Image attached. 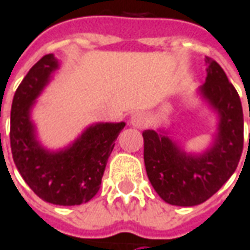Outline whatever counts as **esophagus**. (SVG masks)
Masks as SVG:
<instances>
[{"mask_svg":"<svg viewBox=\"0 0 250 250\" xmlns=\"http://www.w3.org/2000/svg\"><path fill=\"white\" fill-rule=\"evenodd\" d=\"M145 124H146V117H145L144 113H136V114H133L132 118H130V125H132L133 128H144Z\"/></svg>","mask_w":250,"mask_h":250,"instance_id":"esophagus-1","label":"esophagus"}]
</instances>
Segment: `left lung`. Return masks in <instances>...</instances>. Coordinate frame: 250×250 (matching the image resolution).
I'll use <instances>...</instances> for the list:
<instances>
[{
    "mask_svg": "<svg viewBox=\"0 0 250 250\" xmlns=\"http://www.w3.org/2000/svg\"><path fill=\"white\" fill-rule=\"evenodd\" d=\"M207 77L198 94L218 116L213 144L202 153H187L166 129H146L144 163L150 185L163 201L191 207L213 196L234 173L244 148V114L238 93L222 67L205 59Z\"/></svg>",
    "mask_w": 250,
    "mask_h": 250,
    "instance_id": "8db88e82",
    "label": "left lung"
}]
</instances>
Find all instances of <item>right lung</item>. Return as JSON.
Listing matches in <instances>:
<instances>
[{"label":"right lung","instance_id":"right-lung-1","mask_svg":"<svg viewBox=\"0 0 250 250\" xmlns=\"http://www.w3.org/2000/svg\"><path fill=\"white\" fill-rule=\"evenodd\" d=\"M54 55L43 56L16 90L10 111V148L19 172L43 201L75 206L95 196L106 163L125 122H98L83 130L72 144L49 150L36 137L31 111L56 70Z\"/></svg>","mask_w":250,"mask_h":250}]
</instances>
